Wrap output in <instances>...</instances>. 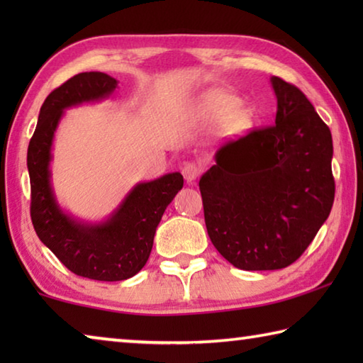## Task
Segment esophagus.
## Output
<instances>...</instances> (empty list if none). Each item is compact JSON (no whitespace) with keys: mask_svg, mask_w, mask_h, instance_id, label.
<instances>
[{"mask_svg":"<svg viewBox=\"0 0 363 363\" xmlns=\"http://www.w3.org/2000/svg\"><path fill=\"white\" fill-rule=\"evenodd\" d=\"M182 174H184V177H186V181H187L189 184H194L196 177H199V174H200V168H199V164L194 163V162H187V163H184V167H182Z\"/></svg>","mask_w":363,"mask_h":363,"instance_id":"1","label":"esophagus"}]
</instances>
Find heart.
<instances>
[{"label": "heart", "mask_w": 363, "mask_h": 363, "mask_svg": "<svg viewBox=\"0 0 363 363\" xmlns=\"http://www.w3.org/2000/svg\"><path fill=\"white\" fill-rule=\"evenodd\" d=\"M199 112L206 120H218V133L223 139H235L248 130L253 113L237 96L224 91H210L199 99Z\"/></svg>", "instance_id": "b5f03b06"}]
</instances>
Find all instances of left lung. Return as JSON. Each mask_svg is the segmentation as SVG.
Masks as SVG:
<instances>
[{"instance_id": "obj_1", "label": "left lung", "mask_w": 363, "mask_h": 363, "mask_svg": "<svg viewBox=\"0 0 363 363\" xmlns=\"http://www.w3.org/2000/svg\"><path fill=\"white\" fill-rule=\"evenodd\" d=\"M275 125L220 147L200 177L208 235L232 266L275 270L304 253L335 200L333 140L309 99L279 77Z\"/></svg>"}]
</instances>
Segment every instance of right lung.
<instances>
[{
  "label": "right lung",
  "instance_id": "1",
  "mask_svg": "<svg viewBox=\"0 0 363 363\" xmlns=\"http://www.w3.org/2000/svg\"><path fill=\"white\" fill-rule=\"evenodd\" d=\"M118 82L107 73H78L46 97L27 152L36 235L79 277L120 281L145 266L157 227L184 186L181 173L138 182L106 219L91 223L59 205L51 179L52 144L67 108L108 99Z\"/></svg>",
  "mask_w": 363,
  "mask_h": 363
}]
</instances>
